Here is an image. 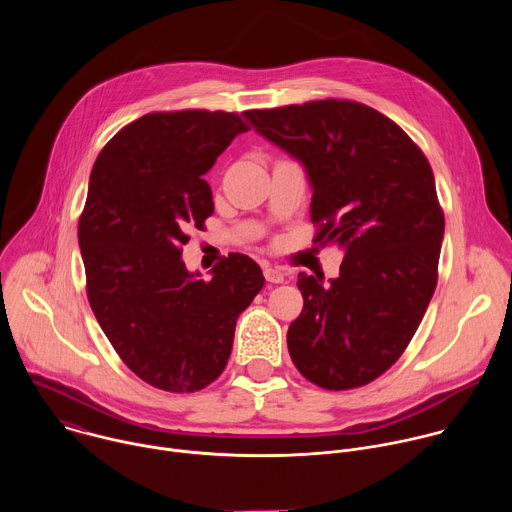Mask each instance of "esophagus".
Segmentation results:
<instances>
[{
  "mask_svg": "<svg viewBox=\"0 0 512 512\" xmlns=\"http://www.w3.org/2000/svg\"><path fill=\"white\" fill-rule=\"evenodd\" d=\"M263 275H265V279L269 281V283H281L283 281V271L281 269H277V267H265L263 269Z\"/></svg>",
  "mask_w": 512,
  "mask_h": 512,
  "instance_id": "1",
  "label": "esophagus"
}]
</instances>
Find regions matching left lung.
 I'll return each mask as SVG.
<instances>
[{
  "label": "left lung",
  "instance_id": "obj_1",
  "mask_svg": "<svg viewBox=\"0 0 512 512\" xmlns=\"http://www.w3.org/2000/svg\"><path fill=\"white\" fill-rule=\"evenodd\" d=\"M253 129L298 160L312 186L314 243L344 251L340 275H298L289 324L298 371L328 391L381 377L413 338L437 283L444 212L429 162L383 113L354 101L255 109Z\"/></svg>",
  "mask_w": 512,
  "mask_h": 512
}]
</instances>
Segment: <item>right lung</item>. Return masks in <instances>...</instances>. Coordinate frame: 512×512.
Listing matches in <instances>:
<instances>
[{"instance_id":"1","label":"right lung","mask_w":512,"mask_h":512,"mask_svg":"<svg viewBox=\"0 0 512 512\" xmlns=\"http://www.w3.org/2000/svg\"><path fill=\"white\" fill-rule=\"evenodd\" d=\"M247 129L225 111L150 113L93 166L79 221L89 304L121 360L152 387L192 393L221 375L237 318L265 283L241 253L204 281L180 249L214 210L202 176Z\"/></svg>"}]
</instances>
